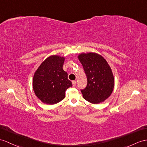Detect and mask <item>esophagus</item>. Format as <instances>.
Masks as SVG:
<instances>
[{
	"instance_id": "34e87169",
	"label": "esophagus",
	"mask_w": 147,
	"mask_h": 147,
	"mask_svg": "<svg viewBox=\"0 0 147 147\" xmlns=\"http://www.w3.org/2000/svg\"><path fill=\"white\" fill-rule=\"evenodd\" d=\"M76 84H77V82L76 81H75V80L72 81V85H73L74 87H75V86L76 85Z\"/></svg>"
}]
</instances>
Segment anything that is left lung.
Returning a JSON list of instances; mask_svg holds the SVG:
<instances>
[{
  "label": "left lung",
  "mask_w": 147,
  "mask_h": 147,
  "mask_svg": "<svg viewBox=\"0 0 147 147\" xmlns=\"http://www.w3.org/2000/svg\"><path fill=\"white\" fill-rule=\"evenodd\" d=\"M87 78V85L81 92L92 103L102 102L109 97L114 87V78L105 59L95 53H82L78 57Z\"/></svg>",
  "instance_id": "1"
}]
</instances>
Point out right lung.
<instances>
[{"label":"right lung","mask_w":147,"mask_h":147,"mask_svg":"<svg viewBox=\"0 0 147 147\" xmlns=\"http://www.w3.org/2000/svg\"><path fill=\"white\" fill-rule=\"evenodd\" d=\"M64 57L52 55L35 72L33 88L37 97L47 104H55L65 98V91L72 86L63 70Z\"/></svg>","instance_id":"add662e5"}]
</instances>
